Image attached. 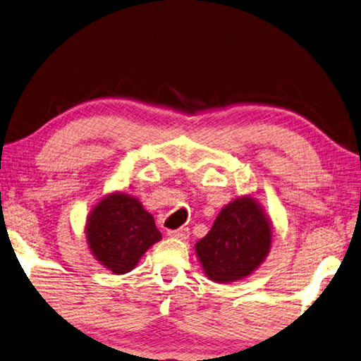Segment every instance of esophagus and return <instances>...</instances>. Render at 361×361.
Returning <instances> with one entry per match:
<instances>
[{
	"instance_id": "1",
	"label": "esophagus",
	"mask_w": 361,
	"mask_h": 361,
	"mask_svg": "<svg viewBox=\"0 0 361 361\" xmlns=\"http://www.w3.org/2000/svg\"><path fill=\"white\" fill-rule=\"evenodd\" d=\"M166 233L170 235V237H173V238H179V240H187V238H188V235H190V232H188V227H179V229H176V231H168Z\"/></svg>"
}]
</instances>
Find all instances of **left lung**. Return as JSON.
<instances>
[{
    "mask_svg": "<svg viewBox=\"0 0 361 361\" xmlns=\"http://www.w3.org/2000/svg\"><path fill=\"white\" fill-rule=\"evenodd\" d=\"M273 227L252 196L237 197L219 212L210 232L196 243L205 276L216 283L251 276L267 259Z\"/></svg>",
    "mask_w": 361,
    "mask_h": 361,
    "instance_id": "8db88e82",
    "label": "left lung"
}]
</instances>
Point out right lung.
<instances>
[{
  "instance_id": "obj_1",
  "label": "right lung",
  "mask_w": 361,
  "mask_h": 361,
  "mask_svg": "<svg viewBox=\"0 0 361 361\" xmlns=\"http://www.w3.org/2000/svg\"><path fill=\"white\" fill-rule=\"evenodd\" d=\"M88 247L101 264L114 274H126L137 267L161 233L149 212L128 193L107 195L87 216Z\"/></svg>"
}]
</instances>
